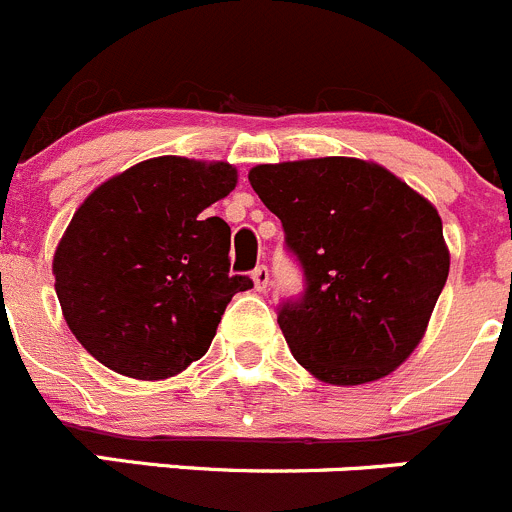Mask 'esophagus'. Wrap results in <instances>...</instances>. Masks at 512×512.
I'll return each mask as SVG.
<instances>
[{
  "mask_svg": "<svg viewBox=\"0 0 512 512\" xmlns=\"http://www.w3.org/2000/svg\"><path fill=\"white\" fill-rule=\"evenodd\" d=\"M252 283H255V288L260 290V293L270 288V270H267L265 265H257L255 270H252Z\"/></svg>",
  "mask_w": 512,
  "mask_h": 512,
  "instance_id": "obj_1",
  "label": "esophagus"
}]
</instances>
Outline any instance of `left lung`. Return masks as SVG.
<instances>
[{
	"mask_svg": "<svg viewBox=\"0 0 512 512\" xmlns=\"http://www.w3.org/2000/svg\"><path fill=\"white\" fill-rule=\"evenodd\" d=\"M250 184L303 270V295L278 308L298 364L338 386L404 364L450 275L437 209L384 166L346 156L255 166Z\"/></svg>",
	"mask_w": 512,
	"mask_h": 512,
	"instance_id": "8db88e82",
	"label": "left lung"
}]
</instances>
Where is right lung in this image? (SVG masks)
I'll return each instance as SVG.
<instances>
[{"label": "right lung", "mask_w": 512, "mask_h": 512, "mask_svg": "<svg viewBox=\"0 0 512 512\" xmlns=\"http://www.w3.org/2000/svg\"><path fill=\"white\" fill-rule=\"evenodd\" d=\"M237 184L234 166L159 156L80 204L52 260L73 336L116 374L156 381L207 353L247 275H229V224L204 209Z\"/></svg>", "instance_id": "1"}]
</instances>
